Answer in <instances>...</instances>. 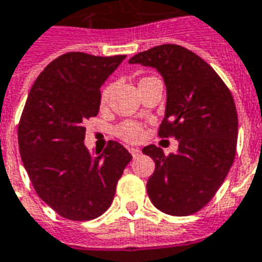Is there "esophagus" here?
<instances>
[{
  "label": "esophagus",
  "mask_w": 262,
  "mask_h": 262,
  "mask_svg": "<svg viewBox=\"0 0 262 262\" xmlns=\"http://www.w3.org/2000/svg\"><path fill=\"white\" fill-rule=\"evenodd\" d=\"M129 152L132 153V156L133 157H137L140 153H141V150L138 149V148H129Z\"/></svg>",
  "instance_id": "esophagus-1"
}]
</instances>
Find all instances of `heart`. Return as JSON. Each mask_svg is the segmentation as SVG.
<instances>
[{
    "label": "heart",
    "instance_id": "heart-1",
    "mask_svg": "<svg viewBox=\"0 0 262 262\" xmlns=\"http://www.w3.org/2000/svg\"><path fill=\"white\" fill-rule=\"evenodd\" d=\"M113 86L109 84V86H106L103 90H102L101 94V105L105 106L109 101L110 94H112ZM116 133L118 137H121L125 141L129 142H136L138 141L142 136V130L141 126L137 124V122H132V121H126V122H122L121 125L116 127Z\"/></svg>",
    "mask_w": 262,
    "mask_h": 262
}]
</instances>
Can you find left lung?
Instances as JSON below:
<instances>
[{
    "label": "left lung",
    "mask_w": 262,
    "mask_h": 262,
    "mask_svg": "<svg viewBox=\"0 0 262 262\" xmlns=\"http://www.w3.org/2000/svg\"><path fill=\"white\" fill-rule=\"evenodd\" d=\"M129 63L160 72L167 105L159 136L179 141L178 152L168 156L156 145L142 149L155 161L146 183L150 202L169 215H191L211 201L234 161L238 117L233 95L211 66L176 44L153 47Z\"/></svg>",
    "instance_id": "left-lung-1"
}]
</instances>
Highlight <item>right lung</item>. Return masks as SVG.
I'll return each instance as SVG.
<instances>
[{
	"instance_id": "add662e5",
	"label": "right lung",
	"mask_w": 262,
	"mask_h": 262,
	"mask_svg": "<svg viewBox=\"0 0 262 262\" xmlns=\"http://www.w3.org/2000/svg\"><path fill=\"white\" fill-rule=\"evenodd\" d=\"M126 55L69 52L37 76L21 114L18 148L33 188L63 218L90 221L110 207L132 155L109 141L91 155L83 121L95 117L101 86Z\"/></svg>"
}]
</instances>
